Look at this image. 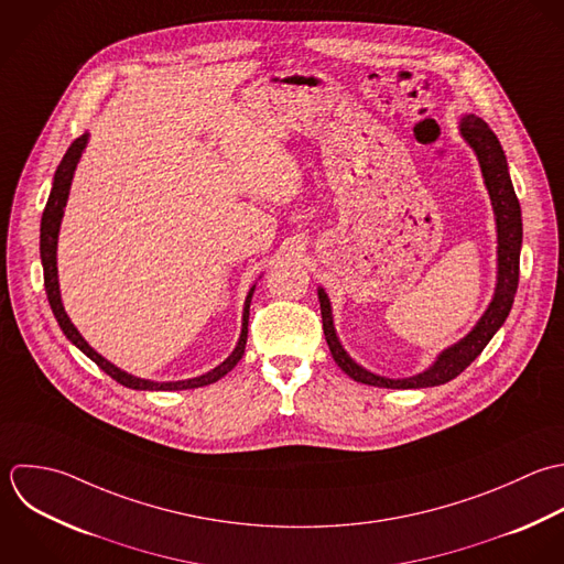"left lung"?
<instances>
[{"label": "left lung", "mask_w": 564, "mask_h": 564, "mask_svg": "<svg viewBox=\"0 0 564 564\" xmlns=\"http://www.w3.org/2000/svg\"><path fill=\"white\" fill-rule=\"evenodd\" d=\"M459 133L475 151L484 182L492 202L495 221H497V288L495 296L484 312V316L477 321V325L455 345L444 349L435 362L411 378H384L378 373L367 371L360 367L340 345V338L334 327V314H332V301L323 288H318V301H321V314H323V332L325 340L329 345V351L336 360V365L356 382L369 384V387H382V389H426V387H440L457 378L470 362L486 349V345L492 340V336L501 329L506 323L517 288H519V263H521V246H523V219H521V204L512 186L508 158L503 153V147L497 138V133L488 127L486 120H481L475 113H468L459 120Z\"/></svg>", "instance_id": "1"}]
</instances>
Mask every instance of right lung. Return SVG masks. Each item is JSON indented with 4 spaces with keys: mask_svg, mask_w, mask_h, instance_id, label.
<instances>
[{
    "mask_svg": "<svg viewBox=\"0 0 564 564\" xmlns=\"http://www.w3.org/2000/svg\"><path fill=\"white\" fill-rule=\"evenodd\" d=\"M89 133H83L80 138H76L69 149L65 151L61 164L56 166L54 180H52V191L47 197V204L43 208V217H41V241H39V250H41V265H43V285H45V294H47V303L52 307V314L58 323V327L63 329L65 338L78 347L89 360H94L109 378H113L116 382H120L127 389H135V391H184V389H197V387H206L217 382L219 378H224L228 371L235 369V365L241 360L243 351H246V340H248V316H250V301L254 294V285L250 288L246 303H243V316H241V334L237 340V347L232 349V354L217 365L215 369L197 376V378H188V380H177V382H153V380H144V378H135L122 369H118L116 365H111L109 360H105L98 351H94L87 340L78 334V329L72 325L69 316L65 314V307L61 303V290H58V270H56V243H58V228H61V219H63V210L67 204V195H69V186H72V177L76 171V164L87 147Z\"/></svg>",
    "mask_w": 564,
    "mask_h": 564,
    "instance_id": "obj_1",
    "label": "right lung"
}]
</instances>
